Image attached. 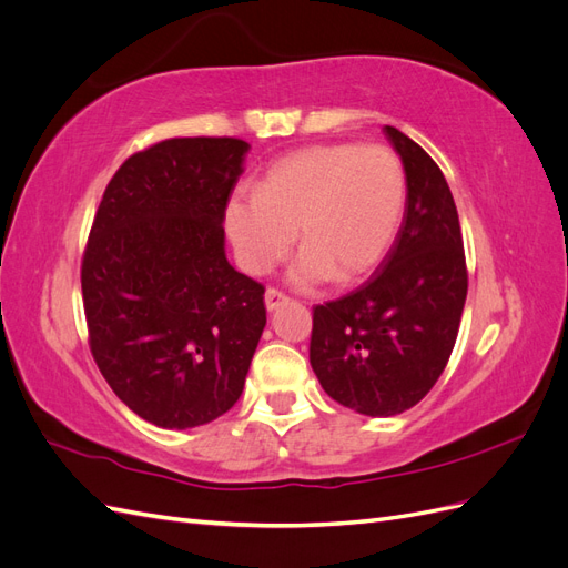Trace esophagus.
Returning <instances> with one entry per match:
<instances>
[{"mask_svg": "<svg viewBox=\"0 0 568 568\" xmlns=\"http://www.w3.org/2000/svg\"><path fill=\"white\" fill-rule=\"evenodd\" d=\"M282 303H286V294H284V291L270 286V288L265 291V305H267V311H274V307H280Z\"/></svg>", "mask_w": 568, "mask_h": 568, "instance_id": "esophagus-1", "label": "esophagus"}]
</instances>
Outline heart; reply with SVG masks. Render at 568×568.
I'll return each instance as SVG.
<instances>
[{
	"instance_id": "heart-1",
	"label": "heart",
	"mask_w": 568,
	"mask_h": 568,
	"mask_svg": "<svg viewBox=\"0 0 568 568\" xmlns=\"http://www.w3.org/2000/svg\"><path fill=\"white\" fill-rule=\"evenodd\" d=\"M407 173L384 144H320L270 165L255 194H234L225 227L248 274H265L294 246L296 284L355 282L388 253L400 230Z\"/></svg>"
}]
</instances>
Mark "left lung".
<instances>
[{
	"mask_svg": "<svg viewBox=\"0 0 568 568\" xmlns=\"http://www.w3.org/2000/svg\"><path fill=\"white\" fill-rule=\"evenodd\" d=\"M407 173L398 236L372 277L313 307L311 365L326 395L367 417H393L434 388L455 348L469 272L455 199L440 168L386 125Z\"/></svg>",
	"mask_w": 568,
	"mask_h": 568,
	"instance_id": "8db88e82",
	"label": "left lung"
}]
</instances>
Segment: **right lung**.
<instances>
[{
	"instance_id": "right-lung-1",
	"label": "right lung",
	"mask_w": 568,
	"mask_h": 568,
	"mask_svg": "<svg viewBox=\"0 0 568 568\" xmlns=\"http://www.w3.org/2000/svg\"><path fill=\"white\" fill-rule=\"evenodd\" d=\"M248 144L173 136L115 170L80 282L99 372L163 428L217 419L244 390L265 329V286L225 257V220Z\"/></svg>"
}]
</instances>
